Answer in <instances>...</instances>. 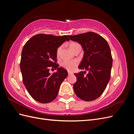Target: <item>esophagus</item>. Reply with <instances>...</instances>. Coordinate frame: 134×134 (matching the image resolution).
<instances>
[{
  "label": "esophagus",
  "instance_id": "obj_1",
  "mask_svg": "<svg viewBox=\"0 0 134 134\" xmlns=\"http://www.w3.org/2000/svg\"><path fill=\"white\" fill-rule=\"evenodd\" d=\"M72 74V72H69V71L68 72V75H71V74Z\"/></svg>",
  "mask_w": 134,
  "mask_h": 134
}]
</instances>
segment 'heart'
<instances>
[{
	"label": "heart",
	"mask_w": 134,
	"mask_h": 134,
	"mask_svg": "<svg viewBox=\"0 0 134 134\" xmlns=\"http://www.w3.org/2000/svg\"><path fill=\"white\" fill-rule=\"evenodd\" d=\"M79 46L80 45L79 43L74 42H71L69 44V47L72 52ZM61 50H62V47L60 46L58 48L57 51H56V55H57L58 56L60 54ZM77 65H78V62L76 61H64V62L61 63V66L63 68L67 70L70 71H73L75 69V68L76 67Z\"/></svg>",
	"instance_id": "1"
}]
</instances>
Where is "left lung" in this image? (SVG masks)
<instances>
[{"label":"left lung","instance_id":"1","mask_svg":"<svg viewBox=\"0 0 134 134\" xmlns=\"http://www.w3.org/2000/svg\"><path fill=\"white\" fill-rule=\"evenodd\" d=\"M68 37L80 44L84 50L78 68L85 71L74 74L77 78L73 85L74 92L83 100H95L102 95L110 79L112 66L110 48L106 40L93 32ZM86 71L88 73L84 76Z\"/></svg>","mask_w":134,"mask_h":134}]
</instances>
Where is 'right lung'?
Returning a JSON list of instances; mask_svg holds the SVG:
<instances>
[{
	"label": "right lung",
	"instance_id": "right-lung-1",
	"mask_svg": "<svg viewBox=\"0 0 134 134\" xmlns=\"http://www.w3.org/2000/svg\"><path fill=\"white\" fill-rule=\"evenodd\" d=\"M66 41H69L66 35L38 34L28 40L23 48L20 63L23 82L31 96L38 102L54 100L61 84L68 76L67 70L56 63V51ZM50 67L57 71L51 75Z\"/></svg>",
	"mask_w": 134,
	"mask_h": 134
}]
</instances>
